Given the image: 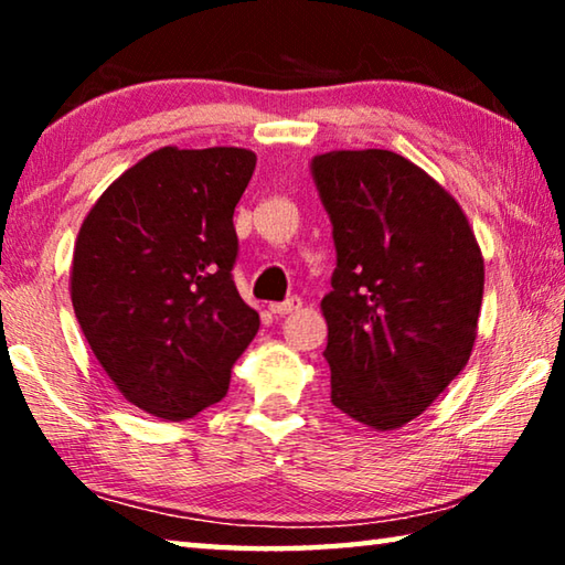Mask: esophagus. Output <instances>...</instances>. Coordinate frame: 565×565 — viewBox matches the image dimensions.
I'll return each mask as SVG.
<instances>
[{
    "instance_id": "34e87169",
    "label": "esophagus",
    "mask_w": 565,
    "mask_h": 565,
    "mask_svg": "<svg viewBox=\"0 0 565 565\" xmlns=\"http://www.w3.org/2000/svg\"><path fill=\"white\" fill-rule=\"evenodd\" d=\"M269 309H271V313H276V317H286V313H294L301 309V299L299 296H291V299H286L281 303H271Z\"/></svg>"
}]
</instances>
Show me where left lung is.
Listing matches in <instances>:
<instances>
[{"instance_id":"8db88e82","label":"left lung","mask_w":565,"mask_h":565,"mask_svg":"<svg viewBox=\"0 0 565 565\" xmlns=\"http://www.w3.org/2000/svg\"><path fill=\"white\" fill-rule=\"evenodd\" d=\"M337 271L321 299L331 404L376 431L424 414L461 374L483 301V254L461 204L406 157H313Z\"/></svg>"}]
</instances>
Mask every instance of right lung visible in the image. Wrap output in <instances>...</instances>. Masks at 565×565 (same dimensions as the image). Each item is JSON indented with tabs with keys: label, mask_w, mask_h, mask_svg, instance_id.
<instances>
[{
	"label": "right lung",
	"mask_w": 565,
	"mask_h": 565,
	"mask_svg": "<svg viewBox=\"0 0 565 565\" xmlns=\"http://www.w3.org/2000/svg\"><path fill=\"white\" fill-rule=\"evenodd\" d=\"M256 169L242 147L151 151L84 216L70 294L119 394L161 420L222 401L259 331L238 296L234 209Z\"/></svg>",
	"instance_id": "right-lung-1"
}]
</instances>
